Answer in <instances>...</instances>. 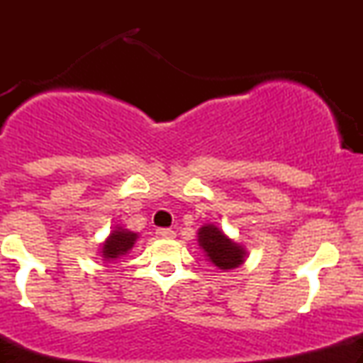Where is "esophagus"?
I'll use <instances>...</instances> for the list:
<instances>
[{"instance_id":"obj_1","label":"esophagus","mask_w":363,"mask_h":363,"mask_svg":"<svg viewBox=\"0 0 363 363\" xmlns=\"http://www.w3.org/2000/svg\"><path fill=\"white\" fill-rule=\"evenodd\" d=\"M157 237H160V239H174L176 237V232L170 230V228H157Z\"/></svg>"}]
</instances>
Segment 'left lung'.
<instances>
[{
	"instance_id": "8db88e82",
	"label": "left lung",
	"mask_w": 363,
	"mask_h": 363,
	"mask_svg": "<svg viewBox=\"0 0 363 363\" xmlns=\"http://www.w3.org/2000/svg\"><path fill=\"white\" fill-rule=\"evenodd\" d=\"M198 244L205 252L208 261L223 272L239 268L247 257V251H245L244 245L230 239L222 228H218L213 223H206L199 228Z\"/></svg>"
}]
</instances>
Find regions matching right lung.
<instances>
[{"label": "right lung", "mask_w": 363, "mask_h": 363, "mask_svg": "<svg viewBox=\"0 0 363 363\" xmlns=\"http://www.w3.org/2000/svg\"><path fill=\"white\" fill-rule=\"evenodd\" d=\"M136 239H138V234H135V232L128 230V228H123L118 225V227L111 232L109 237L102 242L101 257L107 262L121 259V257L126 256V254L131 251Z\"/></svg>", "instance_id": "add662e5"}]
</instances>
